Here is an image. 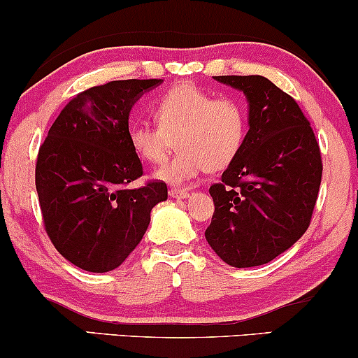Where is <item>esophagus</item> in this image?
Returning a JSON list of instances; mask_svg holds the SVG:
<instances>
[{"instance_id":"34e87169","label":"esophagus","mask_w":358,"mask_h":358,"mask_svg":"<svg viewBox=\"0 0 358 358\" xmlns=\"http://www.w3.org/2000/svg\"><path fill=\"white\" fill-rule=\"evenodd\" d=\"M188 195L190 193H188L187 188H171L170 190V196H173V199H187Z\"/></svg>"}]
</instances>
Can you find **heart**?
<instances>
[{
    "instance_id": "heart-1",
    "label": "heart",
    "mask_w": 358,
    "mask_h": 358,
    "mask_svg": "<svg viewBox=\"0 0 358 358\" xmlns=\"http://www.w3.org/2000/svg\"><path fill=\"white\" fill-rule=\"evenodd\" d=\"M156 124H136L129 143L139 158L151 165L173 159L156 171V178L183 185L207 171H220L236 162L249 131L248 108L237 97H215L195 84H176L156 101Z\"/></svg>"
}]
</instances>
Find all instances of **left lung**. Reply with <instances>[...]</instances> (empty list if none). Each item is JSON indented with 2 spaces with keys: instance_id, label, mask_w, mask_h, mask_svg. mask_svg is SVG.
Segmentation results:
<instances>
[{
  "instance_id": "obj_1",
  "label": "left lung",
  "mask_w": 358,
  "mask_h": 358,
  "mask_svg": "<svg viewBox=\"0 0 358 358\" xmlns=\"http://www.w3.org/2000/svg\"><path fill=\"white\" fill-rule=\"evenodd\" d=\"M244 92L249 131L236 162L213 183L215 205L205 231L234 268L273 261L310 227L322 183V153L298 102L262 76H219Z\"/></svg>"
}]
</instances>
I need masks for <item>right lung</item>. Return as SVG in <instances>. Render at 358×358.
I'll return each instance as SVG.
<instances>
[{"label":"right lung","mask_w":358,"mask_h":358,"mask_svg":"<svg viewBox=\"0 0 358 358\" xmlns=\"http://www.w3.org/2000/svg\"><path fill=\"white\" fill-rule=\"evenodd\" d=\"M162 79L113 80L77 94L55 119L35 168L43 225L77 268L108 273L124 262L168 199L165 182L127 187L143 175L129 143V110Z\"/></svg>","instance_id":"add662e5"}]
</instances>
